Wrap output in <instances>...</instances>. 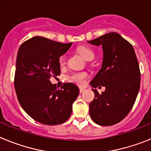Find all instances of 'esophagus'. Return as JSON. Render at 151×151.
Here are the masks:
<instances>
[{"label": "esophagus", "mask_w": 151, "mask_h": 151, "mask_svg": "<svg viewBox=\"0 0 151 151\" xmlns=\"http://www.w3.org/2000/svg\"><path fill=\"white\" fill-rule=\"evenodd\" d=\"M84 91H85V88H82V87H80V88H79V91H80V93H82V92H83Z\"/></svg>", "instance_id": "1"}]
</instances>
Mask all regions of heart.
Returning <instances> with one entry per match:
<instances>
[{
	"label": "heart",
	"instance_id": "1",
	"mask_svg": "<svg viewBox=\"0 0 151 151\" xmlns=\"http://www.w3.org/2000/svg\"><path fill=\"white\" fill-rule=\"evenodd\" d=\"M78 54L83 57L86 60H91L94 59V51L86 46H80L77 48ZM59 63L61 66H63L66 64V56L62 55L59 58ZM88 78V74L86 73H74L69 75L67 77V79L69 82H73L77 85H82L85 84V80Z\"/></svg>",
	"mask_w": 151,
	"mask_h": 151
}]
</instances>
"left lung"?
Masks as SVG:
<instances>
[{
    "label": "left lung",
    "instance_id": "left-lung-1",
    "mask_svg": "<svg viewBox=\"0 0 151 151\" xmlns=\"http://www.w3.org/2000/svg\"><path fill=\"white\" fill-rule=\"evenodd\" d=\"M102 45V68L91 85L102 86L99 94L92 88L94 99L89 104V113L95 123L109 126L118 123L129 114L138 94L141 83L139 64L132 45L116 32H110L89 41Z\"/></svg>",
    "mask_w": 151,
    "mask_h": 151
}]
</instances>
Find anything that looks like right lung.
<instances>
[{
	"label": "right lung",
	"mask_w": 151,
	"mask_h": 151,
	"mask_svg": "<svg viewBox=\"0 0 151 151\" xmlns=\"http://www.w3.org/2000/svg\"><path fill=\"white\" fill-rule=\"evenodd\" d=\"M71 45L35 36L19 47L14 76L16 93L22 109L40 123L59 125L71 115L78 88L66 82L57 89L50 81L60 74L59 58Z\"/></svg>",
	"instance_id": "1"
}]
</instances>
